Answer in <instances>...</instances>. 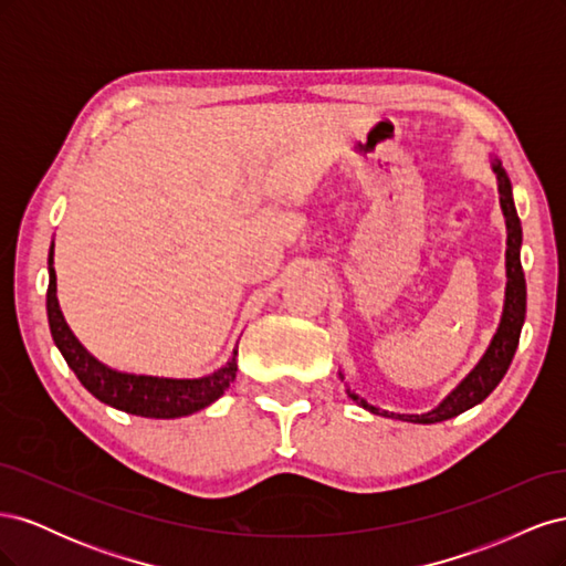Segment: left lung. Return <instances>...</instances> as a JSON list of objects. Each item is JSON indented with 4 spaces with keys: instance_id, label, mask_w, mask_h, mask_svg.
<instances>
[{
    "instance_id": "left-lung-1",
    "label": "left lung",
    "mask_w": 566,
    "mask_h": 566,
    "mask_svg": "<svg viewBox=\"0 0 566 566\" xmlns=\"http://www.w3.org/2000/svg\"><path fill=\"white\" fill-rule=\"evenodd\" d=\"M491 169L495 175V184H499V200H501V210H503V219H505V300H503V314H501V323L495 328L489 347L484 352V356L479 358V364L460 380V385L443 397V401H439L432 410L427 413H389V410H382L378 406L368 403L366 399L358 397L352 389H347L349 399L356 401L361 408L370 410L373 416H382V418H391V420H401V422H416V424H434V422H443L449 418H455L460 413H465L472 406L482 403L489 394L499 387V382L503 380V375L507 373L512 356L517 352L520 345V333L524 325V316H526V281H524V271H522V221L517 217V208H515V198H512V184L510 177L505 172V167L499 158H491ZM339 380L342 373H339Z\"/></svg>"
}]
</instances>
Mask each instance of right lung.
I'll use <instances>...</instances> for the list:
<instances>
[{
  "instance_id": "right-lung-1",
  "label": "right lung",
  "mask_w": 566,
  "mask_h": 566,
  "mask_svg": "<svg viewBox=\"0 0 566 566\" xmlns=\"http://www.w3.org/2000/svg\"><path fill=\"white\" fill-rule=\"evenodd\" d=\"M49 290H46V316H49V331L54 337V345L63 354L67 368H71L82 387L101 401L108 403L117 410H125L132 416L142 418H184L191 416L196 410L208 408L214 403L221 394L229 389L235 380L238 364L233 356L227 366L217 368L202 378H156V375H134V373H119L101 364L96 356L80 345V339L67 328V323L61 314L59 297H56V271H54V241L49 248Z\"/></svg>"
}]
</instances>
